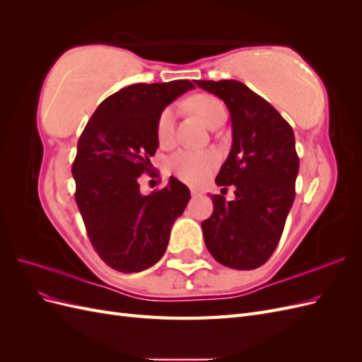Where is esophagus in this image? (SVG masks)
<instances>
[{
  "instance_id": "obj_1",
  "label": "esophagus",
  "mask_w": 362,
  "mask_h": 362,
  "mask_svg": "<svg viewBox=\"0 0 362 362\" xmlns=\"http://www.w3.org/2000/svg\"><path fill=\"white\" fill-rule=\"evenodd\" d=\"M190 193H192V196H201V194H202V190L198 189V187H192V189H190Z\"/></svg>"
}]
</instances>
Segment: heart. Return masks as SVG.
<instances>
[{
    "instance_id": "obj_1",
    "label": "heart",
    "mask_w": 362,
    "mask_h": 362,
    "mask_svg": "<svg viewBox=\"0 0 362 362\" xmlns=\"http://www.w3.org/2000/svg\"><path fill=\"white\" fill-rule=\"evenodd\" d=\"M189 105L208 127L214 125L218 119L226 117L225 105L213 95H196L192 98ZM175 117H177V108L173 105L164 108L158 116L157 139L161 146L172 144L175 134ZM217 160L218 157L214 151L182 149L170 158V168L181 180L187 182H199L213 170Z\"/></svg>"
}]
</instances>
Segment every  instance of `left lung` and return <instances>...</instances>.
I'll return each instance as SVG.
<instances>
[{
  "label": "left lung",
  "instance_id": "1",
  "mask_svg": "<svg viewBox=\"0 0 362 362\" xmlns=\"http://www.w3.org/2000/svg\"><path fill=\"white\" fill-rule=\"evenodd\" d=\"M194 83L221 98L233 124V146L216 184L223 190L233 185L235 198L211 196L213 214L202 222L205 246L229 269H257L275 252L296 196L299 157L293 128L243 83Z\"/></svg>",
  "mask_w": 362,
  "mask_h": 362
}]
</instances>
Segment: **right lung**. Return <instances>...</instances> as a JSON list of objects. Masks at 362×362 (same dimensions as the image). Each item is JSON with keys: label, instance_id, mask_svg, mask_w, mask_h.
Wrapping results in <instances>:
<instances>
[{"label": "right lung", "instance_id": "right-lung-1", "mask_svg": "<svg viewBox=\"0 0 362 362\" xmlns=\"http://www.w3.org/2000/svg\"><path fill=\"white\" fill-rule=\"evenodd\" d=\"M192 89L189 80L124 87L98 105L78 139L75 201L96 254L117 272H141L160 261L190 201L187 185L173 177L144 196L139 177L152 170L158 116Z\"/></svg>", "mask_w": 362, "mask_h": 362}]
</instances>
